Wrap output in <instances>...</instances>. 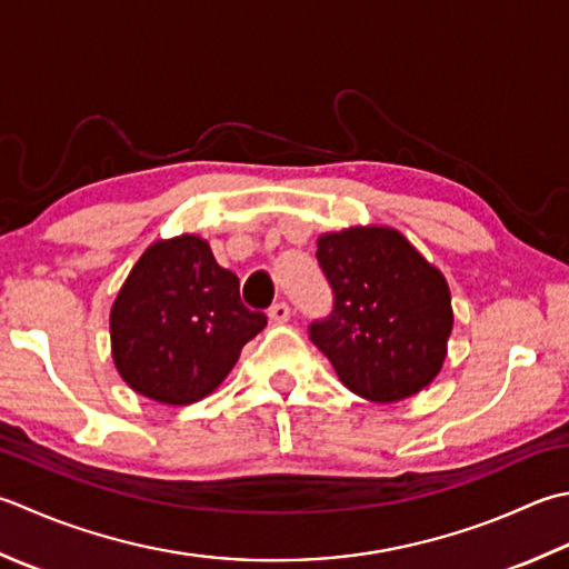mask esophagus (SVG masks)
Wrapping results in <instances>:
<instances>
[{
	"mask_svg": "<svg viewBox=\"0 0 569 569\" xmlns=\"http://www.w3.org/2000/svg\"><path fill=\"white\" fill-rule=\"evenodd\" d=\"M269 318L273 322H278V326H281V322H288V320H291V306H288L286 300H278V303H273L269 308Z\"/></svg>",
	"mask_w": 569,
	"mask_h": 569,
	"instance_id": "esophagus-1",
	"label": "esophagus"
}]
</instances>
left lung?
<instances>
[{
    "label": "left lung",
    "mask_w": 569,
    "mask_h": 569,
    "mask_svg": "<svg viewBox=\"0 0 569 569\" xmlns=\"http://www.w3.org/2000/svg\"><path fill=\"white\" fill-rule=\"evenodd\" d=\"M316 259L332 310L308 326L350 392L372 402L417 395L439 375L453 328L443 276L395 229L322 233Z\"/></svg>",
    "instance_id": "8db88e82"
}]
</instances>
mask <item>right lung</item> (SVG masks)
<instances>
[{"label": "right lung", "instance_id": "1", "mask_svg": "<svg viewBox=\"0 0 569 569\" xmlns=\"http://www.w3.org/2000/svg\"><path fill=\"white\" fill-rule=\"evenodd\" d=\"M266 328L241 303L239 278L199 237L158 241L132 266L110 310V342L122 380L162 405L207 397Z\"/></svg>", "mask_w": 569, "mask_h": 569}]
</instances>
